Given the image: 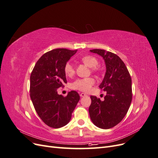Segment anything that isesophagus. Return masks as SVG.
<instances>
[{
  "label": "esophagus",
  "mask_w": 158,
  "mask_h": 158,
  "mask_svg": "<svg viewBox=\"0 0 158 158\" xmlns=\"http://www.w3.org/2000/svg\"><path fill=\"white\" fill-rule=\"evenodd\" d=\"M85 95H86V94H84V93H80V97H84V96H85Z\"/></svg>",
  "instance_id": "34e87169"
}]
</instances>
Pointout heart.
Here are the masks:
<instances>
[{"label": "heart", "instance_id": "heart-1", "mask_svg": "<svg viewBox=\"0 0 158 158\" xmlns=\"http://www.w3.org/2000/svg\"><path fill=\"white\" fill-rule=\"evenodd\" d=\"M83 63L90 68L95 67L98 64V60L92 56H84L81 59ZM64 73L66 76H70L74 73V69L73 65L70 63H67L64 66ZM95 84V80L93 78H80L75 80L72 84V88L75 89H78L82 92H87L90 90Z\"/></svg>", "mask_w": 158, "mask_h": 158}]
</instances>
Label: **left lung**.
Returning <instances> with one entry per match:
<instances>
[{
    "label": "left lung",
    "instance_id": "8db88e82",
    "mask_svg": "<svg viewBox=\"0 0 158 158\" xmlns=\"http://www.w3.org/2000/svg\"><path fill=\"white\" fill-rule=\"evenodd\" d=\"M89 51L104 60L106 72L99 87L107 92L103 101L90 96L89 116L95 126L109 129L123 120L130 107L132 96L131 77L125 63L117 55L99 49Z\"/></svg>",
    "mask_w": 158,
    "mask_h": 158
}]
</instances>
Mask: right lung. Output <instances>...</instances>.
I'll use <instances>...</instances> for the list:
<instances>
[{
	"label": "right lung",
	"instance_id": "add662e5",
	"mask_svg": "<svg viewBox=\"0 0 158 158\" xmlns=\"http://www.w3.org/2000/svg\"><path fill=\"white\" fill-rule=\"evenodd\" d=\"M77 50L56 49L46 52L37 60L30 76V98L39 117L52 128L63 127L70 122L80 100L75 91L66 97L57 89L66 83L64 66Z\"/></svg>",
	"mask_w": 158,
	"mask_h": 158
}]
</instances>
